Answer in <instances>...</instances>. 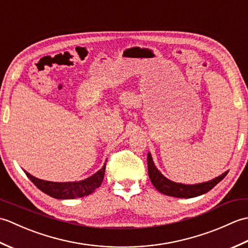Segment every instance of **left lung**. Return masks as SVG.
I'll return each instance as SVG.
<instances>
[{
	"mask_svg": "<svg viewBox=\"0 0 248 248\" xmlns=\"http://www.w3.org/2000/svg\"><path fill=\"white\" fill-rule=\"evenodd\" d=\"M147 162H148V175L155 187L162 194L178 198H192L207 193L217 186L218 182L222 181L228 173V171H226L223 175L213 179L211 181L194 184V186H186V184L172 182L163 176L155 167L150 154H148V156H147Z\"/></svg>",
	"mask_w": 248,
	"mask_h": 248,
	"instance_id": "left-lung-1",
	"label": "left lung"
}]
</instances>
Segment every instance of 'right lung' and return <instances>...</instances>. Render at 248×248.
Masks as SVG:
<instances>
[{
	"instance_id": "add662e5",
	"label": "right lung",
	"mask_w": 248,
	"mask_h": 248,
	"mask_svg": "<svg viewBox=\"0 0 248 248\" xmlns=\"http://www.w3.org/2000/svg\"><path fill=\"white\" fill-rule=\"evenodd\" d=\"M105 163L104 166L97 171L94 175L89 177L85 180L78 182H51L40 180L38 178H35L29 172H26V176L40 191H43L49 196L56 199H73L78 197H84L94 192V189L98 188L103 181L104 172H105Z\"/></svg>"
}]
</instances>
